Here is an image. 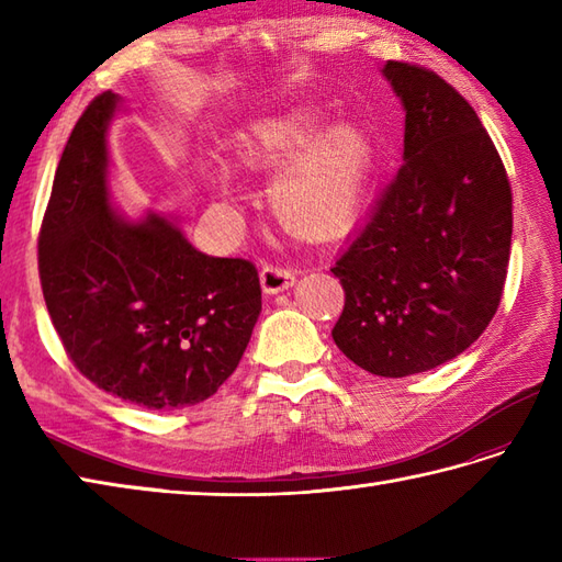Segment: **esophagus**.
<instances>
[{"label":"esophagus","mask_w":562,"mask_h":562,"mask_svg":"<svg viewBox=\"0 0 562 562\" xmlns=\"http://www.w3.org/2000/svg\"><path fill=\"white\" fill-rule=\"evenodd\" d=\"M296 282V272L290 268H278V266H266L260 270V288L266 294H280L290 290Z\"/></svg>","instance_id":"34e87169"}]
</instances>
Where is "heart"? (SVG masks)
<instances>
[{"mask_svg": "<svg viewBox=\"0 0 562 562\" xmlns=\"http://www.w3.org/2000/svg\"><path fill=\"white\" fill-rule=\"evenodd\" d=\"M248 171L272 173V210L300 236H336L355 224L374 171L372 142L360 127L336 123L324 130L314 113H294L260 123L236 145ZM212 200L226 217L241 210L222 164H210Z\"/></svg>", "mask_w": 562, "mask_h": 562, "instance_id": "b5f03b06", "label": "heart"}]
</instances>
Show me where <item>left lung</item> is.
Segmentation results:
<instances>
[{
    "mask_svg": "<svg viewBox=\"0 0 562 562\" xmlns=\"http://www.w3.org/2000/svg\"><path fill=\"white\" fill-rule=\"evenodd\" d=\"M403 166L330 272L345 290L333 328L376 376H411L461 355L491 324L507 278L512 190L479 115L435 71L389 63Z\"/></svg>",
    "mask_w": 562,
    "mask_h": 562,
    "instance_id": "1",
    "label": "left lung"
}]
</instances>
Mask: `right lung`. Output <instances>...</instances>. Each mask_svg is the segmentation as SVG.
I'll return each mask as SVG.
<instances>
[{
    "label": "right lung",
    "instance_id": "add662e5",
    "mask_svg": "<svg viewBox=\"0 0 562 562\" xmlns=\"http://www.w3.org/2000/svg\"><path fill=\"white\" fill-rule=\"evenodd\" d=\"M117 113V93L93 99L59 157L38 241L43 296L89 381L139 408H186L241 362L262 308L258 270L202 254L171 214L117 207L109 147Z\"/></svg>",
    "mask_w": 562,
    "mask_h": 562
}]
</instances>
